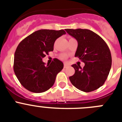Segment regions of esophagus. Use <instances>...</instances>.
Returning <instances> with one entry per match:
<instances>
[{
    "label": "esophagus",
    "mask_w": 122,
    "mask_h": 122,
    "mask_svg": "<svg viewBox=\"0 0 122 122\" xmlns=\"http://www.w3.org/2000/svg\"><path fill=\"white\" fill-rule=\"evenodd\" d=\"M67 67H69V66L67 65V64H64V68H67Z\"/></svg>",
    "instance_id": "obj_1"
}]
</instances>
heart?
Returning a JSON list of instances; mask_svg holds the SVG:
<instances>
[{
    "mask_svg": "<svg viewBox=\"0 0 122 122\" xmlns=\"http://www.w3.org/2000/svg\"><path fill=\"white\" fill-rule=\"evenodd\" d=\"M67 55H66V54H61V55H60V59H61V60H66V59L67 58Z\"/></svg>",
    "mask_w": 122,
    "mask_h": 122,
    "instance_id": "heart-1",
    "label": "heart"
}]
</instances>
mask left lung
<instances>
[{"label":"left lung","instance_id":"left-lung-1","mask_svg":"<svg viewBox=\"0 0 122 122\" xmlns=\"http://www.w3.org/2000/svg\"><path fill=\"white\" fill-rule=\"evenodd\" d=\"M76 39L78 47L75 56L85 64L83 68L76 64L71 83L80 91L89 92L103 85L110 72L112 58L109 47L97 34L87 29H65Z\"/></svg>","mask_w":122,"mask_h":122}]
</instances>
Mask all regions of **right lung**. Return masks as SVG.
Instances as JSON below:
<instances>
[{
	"label": "right lung",
	"instance_id": "add662e5",
	"mask_svg": "<svg viewBox=\"0 0 122 122\" xmlns=\"http://www.w3.org/2000/svg\"><path fill=\"white\" fill-rule=\"evenodd\" d=\"M63 30H39L23 39L15 53L14 71L20 84L35 93L44 92L54 84L56 75L63 69L56 58L45 66L42 58L53 51L56 39L65 35Z\"/></svg>",
	"mask_w": 122,
	"mask_h": 122
}]
</instances>
